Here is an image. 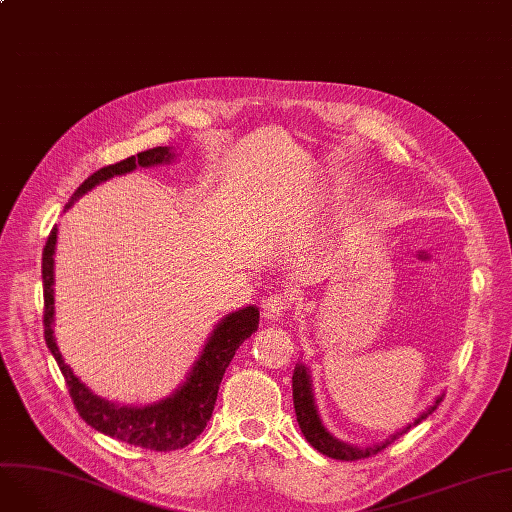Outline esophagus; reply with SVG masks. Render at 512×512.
I'll use <instances>...</instances> for the list:
<instances>
[{
	"instance_id": "obj_1",
	"label": "esophagus",
	"mask_w": 512,
	"mask_h": 512,
	"mask_svg": "<svg viewBox=\"0 0 512 512\" xmlns=\"http://www.w3.org/2000/svg\"><path fill=\"white\" fill-rule=\"evenodd\" d=\"M288 305H290V301L286 294H270V297H267L261 305V313L267 321H278L286 315Z\"/></svg>"
}]
</instances>
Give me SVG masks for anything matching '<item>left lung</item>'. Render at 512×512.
Returning a JSON list of instances; mask_svg holds the SVG:
<instances>
[{
  "mask_svg": "<svg viewBox=\"0 0 512 512\" xmlns=\"http://www.w3.org/2000/svg\"><path fill=\"white\" fill-rule=\"evenodd\" d=\"M442 398H444V392L440 396H436V400L432 402V405H429L423 413H419V417H415L413 423H409V425H405L402 429H398V432L390 434L384 442L369 444V446H355V444L342 442L336 436H332L328 432V427L324 425V421H321L317 405H315L311 371L303 363V359H299V363H297V367H294V373H292V402H294V413H297V421H299L301 432H303L305 440L317 452L326 454V456H330V459H336V461H359V459H365V456L378 454L388 444H392L396 438H400L402 434H407L411 427L419 425L423 419H427L429 415H432L438 409Z\"/></svg>",
  "mask_w": 512,
  "mask_h": 512,
  "instance_id": "left-lung-1",
  "label": "left lung"
}]
</instances>
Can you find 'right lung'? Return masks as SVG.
<instances>
[{
  "instance_id": "obj_1",
  "label": "right lung",
  "mask_w": 512,
  "mask_h": 512,
  "mask_svg": "<svg viewBox=\"0 0 512 512\" xmlns=\"http://www.w3.org/2000/svg\"><path fill=\"white\" fill-rule=\"evenodd\" d=\"M176 159L174 149L170 147H153L149 151H141L132 157H126L114 166H105L91 174L83 184H80L68 205L70 209L80 197L87 195L89 191L105 180L114 176L130 174L137 168H153L161 164H172ZM56 245H58V226H53L45 249H43V297H45V344L49 353L60 365V371L66 378L70 396L74 400V407L78 415L85 419L87 425H91L97 432L110 436L114 440L141 446L157 452L178 450L191 444L209 421L215 398H218L220 382L226 373V367L230 365L236 348L245 342L253 332L259 328V309L255 305L242 307L238 311H232L224 315L218 326H215L203 346L201 355L193 363L191 371L186 373V380L166 398H161L151 405H120V402L107 400L97 396L87 384L78 380V375L66 365L56 334H53V321H56V301H53V282H56Z\"/></svg>"
}]
</instances>
